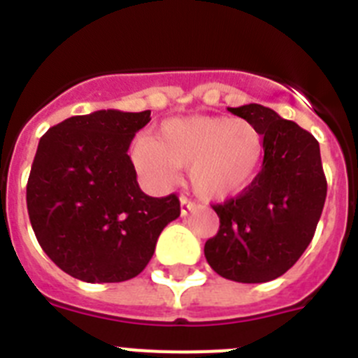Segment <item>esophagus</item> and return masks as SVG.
I'll return each instance as SVG.
<instances>
[{
    "instance_id": "34e87169",
    "label": "esophagus",
    "mask_w": 358,
    "mask_h": 358,
    "mask_svg": "<svg viewBox=\"0 0 358 358\" xmlns=\"http://www.w3.org/2000/svg\"><path fill=\"white\" fill-rule=\"evenodd\" d=\"M197 208L199 206L195 204V202H192L189 199H186V197H181V215L182 217H186L188 213H194Z\"/></svg>"
}]
</instances>
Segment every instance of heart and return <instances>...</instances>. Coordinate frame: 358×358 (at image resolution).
<instances>
[{
  "mask_svg": "<svg viewBox=\"0 0 358 358\" xmlns=\"http://www.w3.org/2000/svg\"><path fill=\"white\" fill-rule=\"evenodd\" d=\"M136 172L154 188H166L189 166V181L201 197L227 201L256 182L265 159V138L255 123L229 116L170 118L131 148Z\"/></svg>",
  "mask_w": 358,
  "mask_h": 358,
  "instance_id": "obj_1",
  "label": "heart"
}]
</instances>
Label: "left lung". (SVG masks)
<instances>
[{
    "instance_id": "obj_1",
    "label": "left lung",
    "mask_w": 358,
    "mask_h": 358,
    "mask_svg": "<svg viewBox=\"0 0 358 358\" xmlns=\"http://www.w3.org/2000/svg\"><path fill=\"white\" fill-rule=\"evenodd\" d=\"M255 123L265 159L255 185L217 204L218 233L204 245L215 273L238 283H265L285 274L312 242L327 199V177L314 136L260 103L227 107Z\"/></svg>"
}]
</instances>
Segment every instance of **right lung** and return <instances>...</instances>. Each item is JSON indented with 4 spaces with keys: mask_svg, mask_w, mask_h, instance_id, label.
Returning <instances> with one entry per match:
<instances>
[{
    "mask_svg": "<svg viewBox=\"0 0 358 358\" xmlns=\"http://www.w3.org/2000/svg\"><path fill=\"white\" fill-rule=\"evenodd\" d=\"M150 110L71 116L41 138L27 185L37 242L69 276L118 283L147 267L179 199L150 197L136 179L129 145Z\"/></svg>",
    "mask_w": 358,
    "mask_h": 358,
    "instance_id": "right-lung-1",
    "label": "right lung"
}]
</instances>
